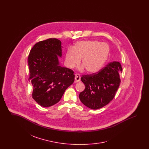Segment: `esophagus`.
Returning <instances> with one entry per match:
<instances>
[{
  "label": "esophagus",
  "instance_id": "34e87169",
  "mask_svg": "<svg viewBox=\"0 0 149 149\" xmlns=\"http://www.w3.org/2000/svg\"><path fill=\"white\" fill-rule=\"evenodd\" d=\"M80 81V76L79 74H75V81L76 83H78Z\"/></svg>",
  "mask_w": 149,
  "mask_h": 149
}]
</instances>
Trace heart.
Instances as JSON below:
<instances>
[{"label": "heart", "instance_id": "obj_1", "mask_svg": "<svg viewBox=\"0 0 149 149\" xmlns=\"http://www.w3.org/2000/svg\"><path fill=\"white\" fill-rule=\"evenodd\" d=\"M109 52L108 45L98 41H83L76 43L65 54V64L70 69L81 64L89 73L99 71L104 65Z\"/></svg>", "mask_w": 149, "mask_h": 149}]
</instances>
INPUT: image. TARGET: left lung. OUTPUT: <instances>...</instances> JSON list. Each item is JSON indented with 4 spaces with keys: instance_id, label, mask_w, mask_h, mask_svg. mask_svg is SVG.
<instances>
[{
    "instance_id": "left-lung-1",
    "label": "left lung",
    "mask_w": 149,
    "mask_h": 149,
    "mask_svg": "<svg viewBox=\"0 0 149 149\" xmlns=\"http://www.w3.org/2000/svg\"><path fill=\"white\" fill-rule=\"evenodd\" d=\"M120 63L113 61L97 73L84 75L81 80L85 86L79 99L85 106L97 109L108 104L113 99L120 83Z\"/></svg>"
}]
</instances>
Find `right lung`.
<instances>
[{"instance_id":"add662e5","label":"right lung","mask_w":149,"mask_h":149,"mask_svg":"<svg viewBox=\"0 0 149 149\" xmlns=\"http://www.w3.org/2000/svg\"><path fill=\"white\" fill-rule=\"evenodd\" d=\"M62 47L59 40L49 38L36 43L29 54L32 98L44 107L58 103L74 81V72L60 65L58 57H62Z\"/></svg>"}]
</instances>
